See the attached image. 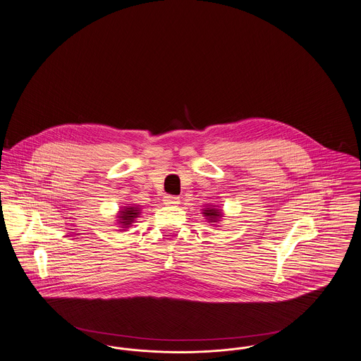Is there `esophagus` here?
I'll return each instance as SVG.
<instances>
[{
    "label": "esophagus",
    "mask_w": 361,
    "mask_h": 361,
    "mask_svg": "<svg viewBox=\"0 0 361 361\" xmlns=\"http://www.w3.org/2000/svg\"><path fill=\"white\" fill-rule=\"evenodd\" d=\"M163 201H164L166 205H170V207H175V205L179 204V198L178 197H172V195H166Z\"/></svg>",
    "instance_id": "34e87169"
}]
</instances>
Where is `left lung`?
Here are the masks:
<instances>
[{"label": "left lung", "instance_id": "obj_1", "mask_svg": "<svg viewBox=\"0 0 361 361\" xmlns=\"http://www.w3.org/2000/svg\"><path fill=\"white\" fill-rule=\"evenodd\" d=\"M201 210H202L204 217L208 220V223H210L212 226L219 224L221 221L223 216H224L223 210L216 208L214 205H208V207H205V208L201 209ZM216 227H219V226H216Z\"/></svg>", "mask_w": 361, "mask_h": 361}]
</instances>
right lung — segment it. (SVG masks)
<instances>
[{
	"instance_id": "right-lung-1",
	"label": "right lung",
	"mask_w": 361,
	"mask_h": 361,
	"mask_svg": "<svg viewBox=\"0 0 361 361\" xmlns=\"http://www.w3.org/2000/svg\"><path fill=\"white\" fill-rule=\"evenodd\" d=\"M140 213H141V209L134 204L132 207L119 208L116 213L118 227L121 228V231H126L137 220V217H140Z\"/></svg>"
}]
</instances>
